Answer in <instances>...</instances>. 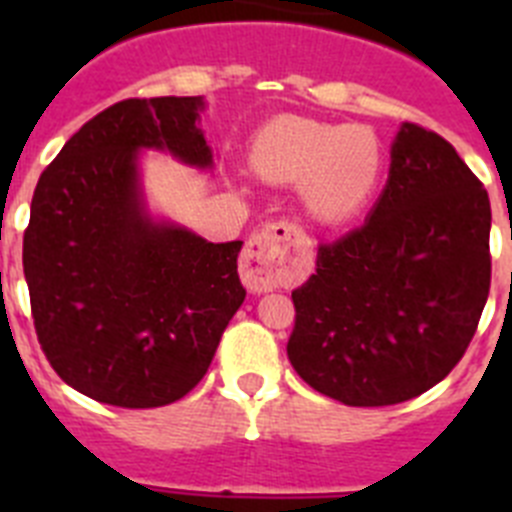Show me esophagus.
Returning <instances> with one entry per match:
<instances>
[{
    "label": "esophagus",
    "instance_id": "34e87169",
    "mask_svg": "<svg viewBox=\"0 0 512 512\" xmlns=\"http://www.w3.org/2000/svg\"><path fill=\"white\" fill-rule=\"evenodd\" d=\"M297 230L287 223H274L251 235L241 259V277L251 292L274 289L287 271L289 251Z\"/></svg>",
    "mask_w": 512,
    "mask_h": 512
}]
</instances>
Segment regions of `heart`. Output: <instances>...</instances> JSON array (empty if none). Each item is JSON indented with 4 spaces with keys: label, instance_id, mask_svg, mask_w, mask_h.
I'll return each mask as SVG.
<instances>
[{
    "label": "heart",
    "instance_id": "heart-1",
    "mask_svg": "<svg viewBox=\"0 0 512 512\" xmlns=\"http://www.w3.org/2000/svg\"><path fill=\"white\" fill-rule=\"evenodd\" d=\"M248 164L269 182L297 184L318 223L341 225L374 197L384 171L377 133L364 125H328L307 117H274L256 130Z\"/></svg>",
    "mask_w": 512,
    "mask_h": 512
}]
</instances>
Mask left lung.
I'll list each match as a JSON object with an SVG mask.
<instances>
[{
	"mask_svg": "<svg viewBox=\"0 0 512 512\" xmlns=\"http://www.w3.org/2000/svg\"><path fill=\"white\" fill-rule=\"evenodd\" d=\"M490 197L449 140L402 122L361 228L318 248L292 292L287 356L320 395L382 408L459 364L490 295Z\"/></svg>",
	"mask_w": 512,
	"mask_h": 512,
	"instance_id": "1",
	"label": "left lung"
}]
</instances>
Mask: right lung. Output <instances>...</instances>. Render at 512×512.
<instances>
[{"label":"right lung","instance_id":"add662e5","mask_svg":"<svg viewBox=\"0 0 512 512\" xmlns=\"http://www.w3.org/2000/svg\"><path fill=\"white\" fill-rule=\"evenodd\" d=\"M202 97L122 99L40 174L22 241L35 333L58 377L117 408H161L205 377L246 300L243 241L153 220L140 151L210 169Z\"/></svg>","mask_w":512,"mask_h":512}]
</instances>
